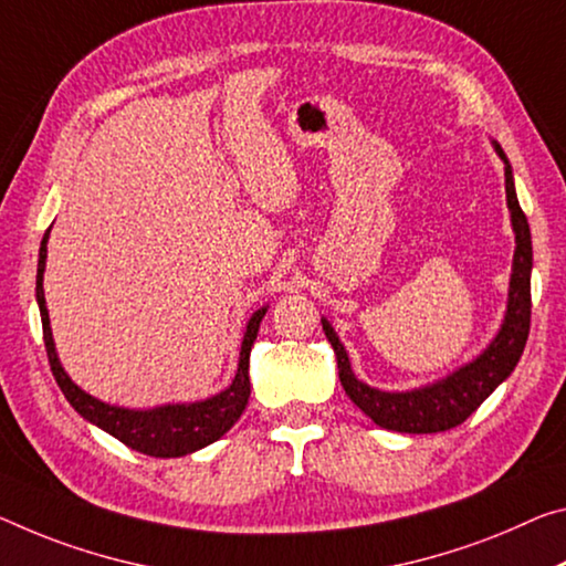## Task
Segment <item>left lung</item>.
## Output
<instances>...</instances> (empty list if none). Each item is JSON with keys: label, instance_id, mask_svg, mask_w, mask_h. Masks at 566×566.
I'll use <instances>...</instances> for the list:
<instances>
[{"label": "left lung", "instance_id": "obj_1", "mask_svg": "<svg viewBox=\"0 0 566 566\" xmlns=\"http://www.w3.org/2000/svg\"><path fill=\"white\" fill-rule=\"evenodd\" d=\"M496 154L506 164V203L516 231V251L504 327L489 349H483L481 357L428 388L412 392H380L355 378L345 347L339 345L327 322H322V329L335 347L339 382L349 400L380 428L398 430V433H441V430L461 426L509 378L524 353L528 325H532V231H528L526 213L518 206L514 176H511V166L499 143Z\"/></svg>", "mask_w": 566, "mask_h": 566}]
</instances>
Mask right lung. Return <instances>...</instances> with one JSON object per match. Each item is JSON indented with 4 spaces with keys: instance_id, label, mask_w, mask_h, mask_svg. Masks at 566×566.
I'll list each match as a JSON object with an SVG mask.
<instances>
[{
    "instance_id": "add662e5",
    "label": "right lung",
    "mask_w": 566,
    "mask_h": 566,
    "mask_svg": "<svg viewBox=\"0 0 566 566\" xmlns=\"http://www.w3.org/2000/svg\"><path fill=\"white\" fill-rule=\"evenodd\" d=\"M44 256H48V234L42 239L40 262H38V304L42 315V337H44V349H48L52 375H55L60 390L65 392L70 406H73L80 416L90 420V423H95L97 428L107 430V433L118 438V441L128 448H133V451L154 455V459H178V455L199 451V448L219 441V438L237 423L249 402V392H251L249 353L256 339L259 322H262V317L266 315V307L254 312V317L249 319L244 343H241L237 378L227 390L219 392V396H213L203 402H191V406H164L156 410L115 408L80 390L57 363L55 343H52V332H50V315H48V307H44V290H42Z\"/></svg>"
}]
</instances>
